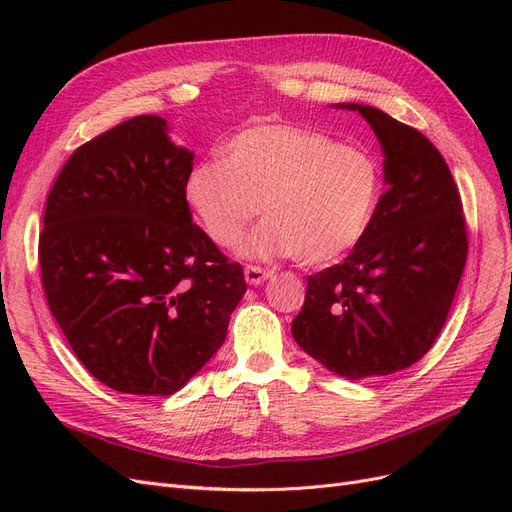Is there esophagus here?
Instances as JSON below:
<instances>
[{"label":"esophagus","mask_w":512,"mask_h":512,"mask_svg":"<svg viewBox=\"0 0 512 512\" xmlns=\"http://www.w3.org/2000/svg\"><path fill=\"white\" fill-rule=\"evenodd\" d=\"M270 276H272L270 270L261 268V266H253V263H249V266L244 268V278H246V283H249V285H261V283H266V280H268Z\"/></svg>","instance_id":"esophagus-1"}]
</instances>
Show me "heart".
<instances>
[{"mask_svg": "<svg viewBox=\"0 0 512 512\" xmlns=\"http://www.w3.org/2000/svg\"><path fill=\"white\" fill-rule=\"evenodd\" d=\"M381 195L372 155L317 129L259 125L227 144L223 161H204L187 178V200L206 234L234 246L261 208L244 251L327 266L366 236Z\"/></svg>", "mask_w": 512, "mask_h": 512, "instance_id": "heart-1", "label": "heart"}]
</instances>
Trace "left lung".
<instances>
[{"label":"left lung","instance_id":"1","mask_svg":"<svg viewBox=\"0 0 512 512\" xmlns=\"http://www.w3.org/2000/svg\"><path fill=\"white\" fill-rule=\"evenodd\" d=\"M359 110L385 153L387 191L366 236L342 263L308 276L291 334L338 376H387L432 349L468 259L461 195L421 131L383 110Z\"/></svg>","mask_w":512,"mask_h":512}]
</instances>
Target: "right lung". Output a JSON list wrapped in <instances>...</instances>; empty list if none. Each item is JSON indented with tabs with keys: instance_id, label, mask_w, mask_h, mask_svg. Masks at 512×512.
Masks as SVG:
<instances>
[{
	"instance_id": "add662e5",
	"label": "right lung",
	"mask_w": 512,
	"mask_h": 512,
	"mask_svg": "<svg viewBox=\"0 0 512 512\" xmlns=\"http://www.w3.org/2000/svg\"><path fill=\"white\" fill-rule=\"evenodd\" d=\"M140 114L78 146L48 191L42 287L72 351L97 381L172 395L219 351L246 291L193 223V153Z\"/></svg>"
}]
</instances>
